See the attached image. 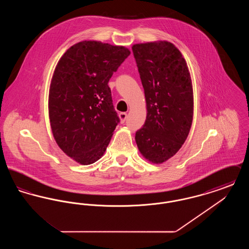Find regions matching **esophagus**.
Segmentation results:
<instances>
[{
	"label": "esophagus",
	"mask_w": 249,
	"mask_h": 249,
	"mask_svg": "<svg viewBox=\"0 0 249 249\" xmlns=\"http://www.w3.org/2000/svg\"><path fill=\"white\" fill-rule=\"evenodd\" d=\"M119 119H120V122L121 123H124L125 121H126V119H127V114L126 113H124V112H122V113H120L119 115Z\"/></svg>",
	"instance_id": "34e87169"
}]
</instances>
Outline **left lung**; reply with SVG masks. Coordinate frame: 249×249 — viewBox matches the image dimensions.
<instances>
[{
    "mask_svg": "<svg viewBox=\"0 0 249 249\" xmlns=\"http://www.w3.org/2000/svg\"><path fill=\"white\" fill-rule=\"evenodd\" d=\"M132 52L146 102V119L135 133L141 154L160 164L185 142L193 119V89L187 62L167 41L136 44Z\"/></svg>",
    "mask_w": 249,
    "mask_h": 249,
    "instance_id": "8db88e82",
    "label": "left lung"
}]
</instances>
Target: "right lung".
<instances>
[{"label":"right lung","instance_id":"obj_1","mask_svg":"<svg viewBox=\"0 0 249 249\" xmlns=\"http://www.w3.org/2000/svg\"><path fill=\"white\" fill-rule=\"evenodd\" d=\"M125 47L82 41L60 58L53 73L48 114L59 148L76 162L94 163L119 122L108 82L130 55Z\"/></svg>","mask_w":249,"mask_h":249}]
</instances>
